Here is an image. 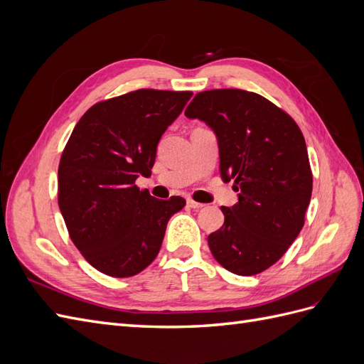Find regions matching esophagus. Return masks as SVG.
Instances as JSON below:
<instances>
[{
  "instance_id": "1",
  "label": "esophagus",
  "mask_w": 364,
  "mask_h": 364,
  "mask_svg": "<svg viewBox=\"0 0 364 364\" xmlns=\"http://www.w3.org/2000/svg\"><path fill=\"white\" fill-rule=\"evenodd\" d=\"M186 203H188V206L190 208H193V209H202L205 205L203 203H200V202H196V200H193V199H188V202H186Z\"/></svg>"
}]
</instances>
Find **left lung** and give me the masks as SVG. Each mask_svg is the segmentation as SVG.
I'll return each mask as SVG.
<instances>
[{
  "label": "left lung",
  "instance_id": "left-lung-1",
  "mask_svg": "<svg viewBox=\"0 0 364 364\" xmlns=\"http://www.w3.org/2000/svg\"><path fill=\"white\" fill-rule=\"evenodd\" d=\"M185 115L215 132L220 173L238 191L237 205L222 206L223 226L208 237L213 257L241 277L267 270L299 235L311 199L299 126L267 98L232 87L196 94Z\"/></svg>",
  "mask_w": 364,
  "mask_h": 364
}]
</instances>
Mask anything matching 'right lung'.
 Wrapping results in <instances>:
<instances>
[{
  "label": "right lung",
  "mask_w": 364,
  "mask_h": 364,
  "mask_svg": "<svg viewBox=\"0 0 364 364\" xmlns=\"http://www.w3.org/2000/svg\"><path fill=\"white\" fill-rule=\"evenodd\" d=\"M191 91L136 90L91 106L75 124L59 162L58 202L70 238L107 277L129 278L156 258L170 217L185 199L139 190L151 174L158 142Z\"/></svg>",
  "instance_id": "1"
}]
</instances>
